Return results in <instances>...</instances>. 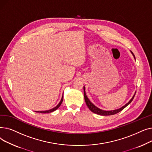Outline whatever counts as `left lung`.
Returning <instances> with one entry per match:
<instances>
[{"label":"left lung","instance_id":"8db88e82","mask_svg":"<svg viewBox=\"0 0 152 152\" xmlns=\"http://www.w3.org/2000/svg\"><path fill=\"white\" fill-rule=\"evenodd\" d=\"M131 53H132L134 57L135 58V56H134V54L131 52ZM135 94L134 95V96L132 97V98L130 100V101L126 103V104L125 105H124L123 107H122L121 108H119V109H117V110H112V111H105V110H102L99 108H97V107H95L94 104H92V103L91 102V101L89 100V99L87 98V95L86 94V92H85V89H84V99H85V102L86 103V105L88 107V108H89V110L92 111V112L94 113H96L97 115H102V116H109V115H115L119 112H120L121 111H122L124 108H126L127 105H128L129 103L133 100L134 98V96H135Z\"/></svg>","mask_w":152,"mask_h":152}]
</instances>
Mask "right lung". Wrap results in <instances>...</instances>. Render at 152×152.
Segmentation results:
<instances>
[{
	"instance_id": "obj_1",
	"label": "right lung",
	"mask_w": 152,
	"mask_h": 152,
	"mask_svg": "<svg viewBox=\"0 0 152 152\" xmlns=\"http://www.w3.org/2000/svg\"><path fill=\"white\" fill-rule=\"evenodd\" d=\"M63 97H62L61 99V101L60 102V103H58V104L57 105V106H56L55 108L51 109V110H46V111H36V112L37 113H51L52 112V111H55L57 109H58L59 108V107L61 105V103L63 102Z\"/></svg>"
}]
</instances>
